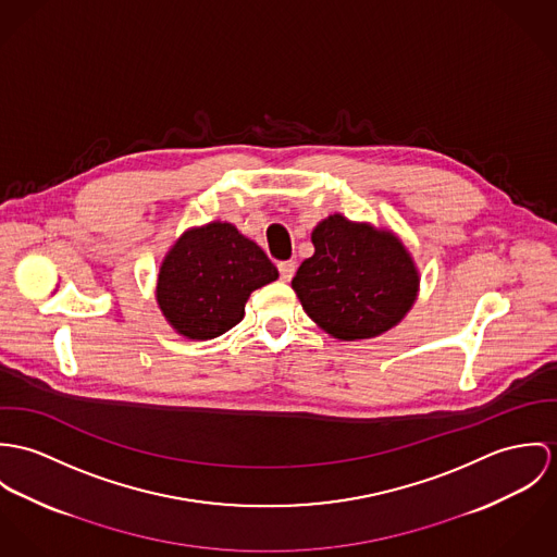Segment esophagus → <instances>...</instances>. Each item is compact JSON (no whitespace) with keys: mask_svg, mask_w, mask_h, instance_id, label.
Returning <instances> with one entry per match:
<instances>
[{"mask_svg":"<svg viewBox=\"0 0 557 557\" xmlns=\"http://www.w3.org/2000/svg\"><path fill=\"white\" fill-rule=\"evenodd\" d=\"M277 269H280V277H282L284 282H290V280L295 277L297 262H295V260H284V262H280V264H277Z\"/></svg>","mask_w":557,"mask_h":557,"instance_id":"obj_1","label":"esophagus"}]
</instances>
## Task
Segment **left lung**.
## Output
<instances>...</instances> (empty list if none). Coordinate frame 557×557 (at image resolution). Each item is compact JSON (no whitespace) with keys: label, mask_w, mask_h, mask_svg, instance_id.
Here are the masks:
<instances>
[{"label":"left lung","mask_w":557,"mask_h":557,"mask_svg":"<svg viewBox=\"0 0 557 557\" xmlns=\"http://www.w3.org/2000/svg\"><path fill=\"white\" fill-rule=\"evenodd\" d=\"M311 244L313 256L301 262L293 290L331 337L382 335L414 306L421 277L391 231L333 213L313 228Z\"/></svg>","instance_id":"8db88e82"}]
</instances>
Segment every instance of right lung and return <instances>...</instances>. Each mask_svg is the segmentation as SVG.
<instances>
[{
	"label": "right lung",
	"mask_w": 557,
	"mask_h": 557,
	"mask_svg": "<svg viewBox=\"0 0 557 557\" xmlns=\"http://www.w3.org/2000/svg\"><path fill=\"white\" fill-rule=\"evenodd\" d=\"M277 280L275 264L228 222L186 231L164 256L156 299L187 339H213L244 320L249 295Z\"/></svg>",
	"instance_id": "obj_1"
}]
</instances>
